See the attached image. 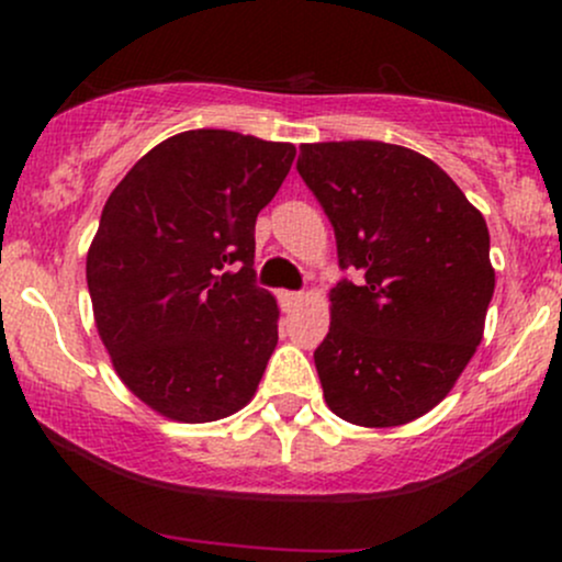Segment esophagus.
<instances>
[{
  "label": "esophagus",
  "instance_id": "34e87169",
  "mask_svg": "<svg viewBox=\"0 0 562 562\" xmlns=\"http://www.w3.org/2000/svg\"><path fill=\"white\" fill-rule=\"evenodd\" d=\"M303 299H306L303 293H290V290H285V293H280V306L285 308V312H290V308L301 306Z\"/></svg>",
  "mask_w": 562,
  "mask_h": 562
}]
</instances>
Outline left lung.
I'll use <instances>...</instances> for the list:
<instances>
[{"mask_svg": "<svg viewBox=\"0 0 562 562\" xmlns=\"http://www.w3.org/2000/svg\"><path fill=\"white\" fill-rule=\"evenodd\" d=\"M299 173L335 229L338 261L362 280L330 290L314 351L340 420L396 428L454 389L494 295L488 227L434 160L375 139L301 145Z\"/></svg>", "mask_w": 562, "mask_h": 562, "instance_id": "obj_1", "label": "left lung"}]
</instances>
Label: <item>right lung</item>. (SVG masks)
I'll use <instances>...</instances> for the list:
<instances>
[{
  "label": "right lung",
  "mask_w": 562,
  "mask_h": 562,
  "mask_svg": "<svg viewBox=\"0 0 562 562\" xmlns=\"http://www.w3.org/2000/svg\"><path fill=\"white\" fill-rule=\"evenodd\" d=\"M290 142L192 128L145 153L102 209L87 254L94 325L115 375L177 423L254 398L277 346L256 285V216L293 166Z\"/></svg>",
  "instance_id": "right-lung-1"
}]
</instances>
